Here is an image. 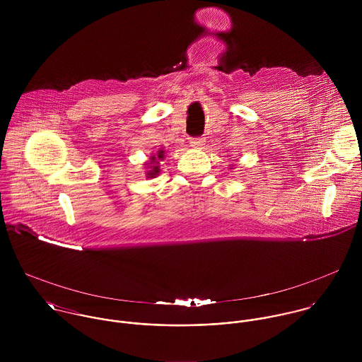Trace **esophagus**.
Listing matches in <instances>:
<instances>
[{
	"mask_svg": "<svg viewBox=\"0 0 362 362\" xmlns=\"http://www.w3.org/2000/svg\"><path fill=\"white\" fill-rule=\"evenodd\" d=\"M205 138H194V139H191V146L192 148H197V149H202L204 146H205Z\"/></svg>",
	"mask_w": 362,
	"mask_h": 362,
	"instance_id": "obj_1",
	"label": "esophagus"
}]
</instances>
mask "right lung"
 <instances>
[{
  "label": "right lung",
  "mask_w": 362,
  "mask_h": 362,
  "mask_svg": "<svg viewBox=\"0 0 362 362\" xmlns=\"http://www.w3.org/2000/svg\"><path fill=\"white\" fill-rule=\"evenodd\" d=\"M164 160V151L160 149L157 151V155L151 156V161L146 163V167L148 171H146V177L148 178H155L156 175H158L160 173V161Z\"/></svg>",
  "instance_id": "add662e5"
}]
</instances>
